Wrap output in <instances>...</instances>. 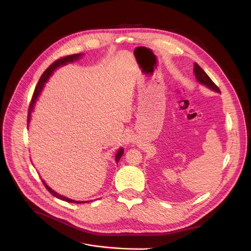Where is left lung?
<instances>
[{
  "label": "left lung",
  "mask_w": 251,
  "mask_h": 251,
  "mask_svg": "<svg viewBox=\"0 0 251 251\" xmlns=\"http://www.w3.org/2000/svg\"><path fill=\"white\" fill-rule=\"evenodd\" d=\"M194 73L196 75V77L198 79L199 82H201V84H204L205 86H207L208 88L217 91V92H221L220 88L216 85V83H214L210 78L209 76L204 73L203 69L198 64V63H195V67H194Z\"/></svg>",
  "instance_id": "1"
}]
</instances>
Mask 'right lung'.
<instances>
[{
    "label": "right lung",
    "mask_w": 251,
    "mask_h": 251,
    "mask_svg": "<svg viewBox=\"0 0 251 251\" xmlns=\"http://www.w3.org/2000/svg\"><path fill=\"white\" fill-rule=\"evenodd\" d=\"M81 55H82L81 53H76V54H71V55H66V56L60 57V58L56 59L53 63H51V64L45 70V73H44L43 75L41 76V78H40V80H39L37 86H35V88H34V91H33V94H32V97H31L30 103H29L28 113H27V123L29 122L30 112H31L32 109H33V105H34V103H35V100L38 99V97H39V95H40V93H41V91H42V89H43V87H44L45 82L49 79V77H50V75L52 74V71H53L56 67H58V66H61V65H63V64H66V63H68V62H73V61L78 59ZM123 152H124V151H123L122 148L118 150V152H117V154H116V158H115L116 163H118V161H119L120 158L122 157ZM42 182H43V184L45 185V187L47 188V190H48L52 196L56 197L57 199L62 200V201H68V202H76V203H80V202H81V201H73V200L67 199V198H65V197H62V196L56 194V193H55L54 191H52L50 187H48V185H46V183H45L44 181H42ZM82 202H84V201H82Z\"/></svg>",
    "instance_id": "obj_1"
}]
</instances>
